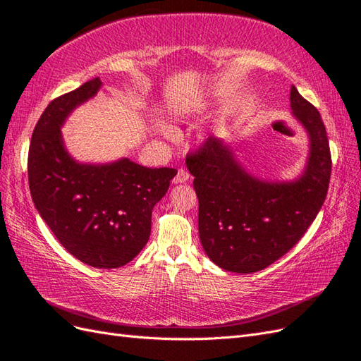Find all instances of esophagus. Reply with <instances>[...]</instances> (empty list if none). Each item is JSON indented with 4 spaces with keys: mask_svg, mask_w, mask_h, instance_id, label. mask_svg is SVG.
<instances>
[{
    "mask_svg": "<svg viewBox=\"0 0 361 361\" xmlns=\"http://www.w3.org/2000/svg\"><path fill=\"white\" fill-rule=\"evenodd\" d=\"M188 179H190V173H188L185 169H180V170L178 171V174H176L174 183H183V182H187Z\"/></svg>",
    "mask_w": 361,
    "mask_h": 361,
    "instance_id": "34e87169",
    "label": "esophagus"
}]
</instances>
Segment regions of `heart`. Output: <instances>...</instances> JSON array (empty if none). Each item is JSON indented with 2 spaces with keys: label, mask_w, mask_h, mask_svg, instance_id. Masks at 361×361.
Masks as SVG:
<instances>
[{
  "label": "heart",
  "mask_w": 361,
  "mask_h": 361,
  "mask_svg": "<svg viewBox=\"0 0 361 361\" xmlns=\"http://www.w3.org/2000/svg\"><path fill=\"white\" fill-rule=\"evenodd\" d=\"M159 131H161V133H166V128H165V127H161Z\"/></svg>",
  "instance_id": "1"
}]
</instances>
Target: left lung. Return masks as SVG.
<instances>
[{
  "instance_id": "obj_1",
  "label": "left lung",
  "mask_w": 361,
  "mask_h": 361,
  "mask_svg": "<svg viewBox=\"0 0 361 361\" xmlns=\"http://www.w3.org/2000/svg\"><path fill=\"white\" fill-rule=\"evenodd\" d=\"M289 101L310 139L305 169L294 180L259 179L239 162L231 145L213 136L187 156L199 199L200 243L222 269L250 274L285 256L326 197L332 166L326 128L294 85Z\"/></svg>"
}]
</instances>
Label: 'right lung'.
I'll return each instance as SVG.
<instances>
[{
    "instance_id": "right-lung-1",
    "label": "right lung",
    "mask_w": 361,
    "mask_h": 361,
    "mask_svg": "<svg viewBox=\"0 0 361 361\" xmlns=\"http://www.w3.org/2000/svg\"><path fill=\"white\" fill-rule=\"evenodd\" d=\"M102 82L93 78L51 101L33 130L29 187L35 208L63 247L93 268H119L142 251L152 213L178 171L148 169L128 157L82 164L67 152L61 127Z\"/></svg>"
}]
</instances>
